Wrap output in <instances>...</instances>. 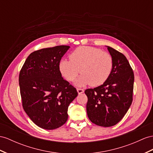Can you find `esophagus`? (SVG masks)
Returning <instances> with one entry per match:
<instances>
[{
  "label": "esophagus",
  "mask_w": 153,
  "mask_h": 153,
  "mask_svg": "<svg viewBox=\"0 0 153 153\" xmlns=\"http://www.w3.org/2000/svg\"><path fill=\"white\" fill-rule=\"evenodd\" d=\"M77 93L79 94H81L84 92V90L81 89V88H77Z\"/></svg>",
  "instance_id": "esophagus-1"
}]
</instances>
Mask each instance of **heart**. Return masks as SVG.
<instances>
[{
    "label": "heart",
    "instance_id": "heart-1",
    "mask_svg": "<svg viewBox=\"0 0 153 153\" xmlns=\"http://www.w3.org/2000/svg\"><path fill=\"white\" fill-rule=\"evenodd\" d=\"M70 60L62 59L59 64L62 76L73 81L82 73L75 83L77 87L91 84L97 87L103 84L110 76L113 67L110 54L92 46H80L70 53Z\"/></svg>",
    "mask_w": 153,
    "mask_h": 153
}]
</instances>
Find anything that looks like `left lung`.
<instances>
[{
    "label": "left lung",
    "mask_w": 153,
    "mask_h": 153,
    "mask_svg": "<svg viewBox=\"0 0 153 153\" xmlns=\"http://www.w3.org/2000/svg\"><path fill=\"white\" fill-rule=\"evenodd\" d=\"M112 58L113 67L108 79L99 87L85 91L88 97L87 112L93 123L114 126L123 118L132 101L134 73L123 53L105 46Z\"/></svg>",
    "instance_id": "obj_1"
}]
</instances>
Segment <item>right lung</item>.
I'll return each mask as SVG.
<instances>
[{"mask_svg":"<svg viewBox=\"0 0 153 153\" xmlns=\"http://www.w3.org/2000/svg\"><path fill=\"white\" fill-rule=\"evenodd\" d=\"M70 48L57 46L29 55L19 74L22 107L33 122L46 130L61 127L68 120L76 89L62 77L59 64Z\"/></svg>","mask_w":153,"mask_h":153,"instance_id":"right-lung-1","label":"right lung"}]
</instances>
